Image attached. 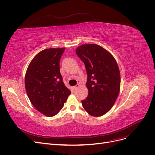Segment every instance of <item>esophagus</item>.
<instances>
[{
  "mask_svg": "<svg viewBox=\"0 0 155 155\" xmlns=\"http://www.w3.org/2000/svg\"><path fill=\"white\" fill-rule=\"evenodd\" d=\"M80 86V84H76V86H73V88L74 89V90H76V89H77L78 88H79Z\"/></svg>",
  "mask_w": 155,
  "mask_h": 155,
  "instance_id": "esophagus-1",
  "label": "esophagus"
}]
</instances>
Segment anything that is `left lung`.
Returning a JSON list of instances; mask_svg holds the SVG:
<instances>
[{
    "instance_id": "8db88e82",
    "label": "left lung",
    "mask_w": 155,
    "mask_h": 155,
    "mask_svg": "<svg viewBox=\"0 0 155 155\" xmlns=\"http://www.w3.org/2000/svg\"><path fill=\"white\" fill-rule=\"evenodd\" d=\"M76 53L85 65L88 97L83 108L92 116H101L112 108L120 90V72L113 56L95 44L83 45Z\"/></svg>"
}]
</instances>
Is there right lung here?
Returning a JSON list of instances; mask_svg holds the SVG:
<instances>
[{
	"label": "right lung",
	"mask_w": 155,
	"mask_h": 155,
	"mask_svg": "<svg viewBox=\"0 0 155 155\" xmlns=\"http://www.w3.org/2000/svg\"><path fill=\"white\" fill-rule=\"evenodd\" d=\"M65 48H49L40 51L31 61L25 84L34 107L49 117L57 114L71 94L60 72V60Z\"/></svg>",
	"instance_id": "right-lung-1"
}]
</instances>
